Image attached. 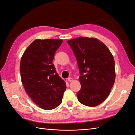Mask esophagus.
<instances>
[{"instance_id":"obj_1","label":"esophagus","mask_w":135,"mask_h":135,"mask_svg":"<svg viewBox=\"0 0 135 135\" xmlns=\"http://www.w3.org/2000/svg\"><path fill=\"white\" fill-rule=\"evenodd\" d=\"M68 81L69 82H72L73 81V79L72 78H68Z\"/></svg>"}]
</instances>
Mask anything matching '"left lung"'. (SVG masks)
I'll return each instance as SVG.
<instances>
[{
    "label": "left lung",
    "instance_id": "obj_1",
    "mask_svg": "<svg viewBox=\"0 0 135 135\" xmlns=\"http://www.w3.org/2000/svg\"><path fill=\"white\" fill-rule=\"evenodd\" d=\"M67 43L75 54L81 75L78 101L96 107L107 99L115 82L114 57L105 45L96 38L79 37Z\"/></svg>",
    "mask_w": 135,
    "mask_h": 135
}]
</instances>
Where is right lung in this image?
<instances>
[{"mask_svg": "<svg viewBox=\"0 0 135 135\" xmlns=\"http://www.w3.org/2000/svg\"><path fill=\"white\" fill-rule=\"evenodd\" d=\"M62 39H36L22 54L20 71L22 84L31 100L40 108L50 110L62 102L65 82L52 63Z\"/></svg>", "mask_w": 135, "mask_h": 135, "instance_id": "right-lung-1", "label": "right lung"}]
</instances>
